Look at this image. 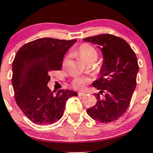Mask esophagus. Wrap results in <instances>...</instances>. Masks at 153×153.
I'll return each mask as SVG.
<instances>
[{
    "mask_svg": "<svg viewBox=\"0 0 153 153\" xmlns=\"http://www.w3.org/2000/svg\"><path fill=\"white\" fill-rule=\"evenodd\" d=\"M85 94H86V93H85V92H79V93H78V96H85Z\"/></svg>",
    "mask_w": 153,
    "mask_h": 153,
    "instance_id": "esophagus-1",
    "label": "esophagus"
}]
</instances>
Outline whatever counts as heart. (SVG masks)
<instances>
[{
	"instance_id": "1",
	"label": "heart",
	"mask_w": 153,
	"mask_h": 153,
	"mask_svg": "<svg viewBox=\"0 0 153 153\" xmlns=\"http://www.w3.org/2000/svg\"><path fill=\"white\" fill-rule=\"evenodd\" d=\"M79 58L81 59L83 62L88 63L91 59H96L98 57V52L94 47L91 46V45L87 43L82 44L80 47H78V51H77ZM68 60V57L65 59L64 63H65ZM87 83V80L82 78H75L72 82L73 86L75 88L81 89L85 87V84Z\"/></svg>"
}]
</instances>
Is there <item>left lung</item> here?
<instances>
[{"mask_svg":"<svg viewBox=\"0 0 153 153\" xmlns=\"http://www.w3.org/2000/svg\"><path fill=\"white\" fill-rule=\"evenodd\" d=\"M97 45L103 56L101 77L92 85L100 90L95 94L96 105L87 114L101 123L114 122L127 110L137 85V59L129 45L114 35L103 34L83 39ZM105 92V97L100 94Z\"/></svg>","mask_w":153,"mask_h":153,"instance_id":"left-lung-1","label":"left lung"}]
</instances>
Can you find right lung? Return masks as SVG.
Masks as SVG:
<instances>
[{"mask_svg":"<svg viewBox=\"0 0 153 153\" xmlns=\"http://www.w3.org/2000/svg\"><path fill=\"white\" fill-rule=\"evenodd\" d=\"M76 39L41 38L19 49L12 69L16 102L21 110L36 124L57 122L64 114L66 102L77 93L60 89L54 94L47 87L50 73L60 71L65 54Z\"/></svg>","mask_w":153,"mask_h":153,"instance_id":"right-lung-1","label":"right lung"}]
</instances>
